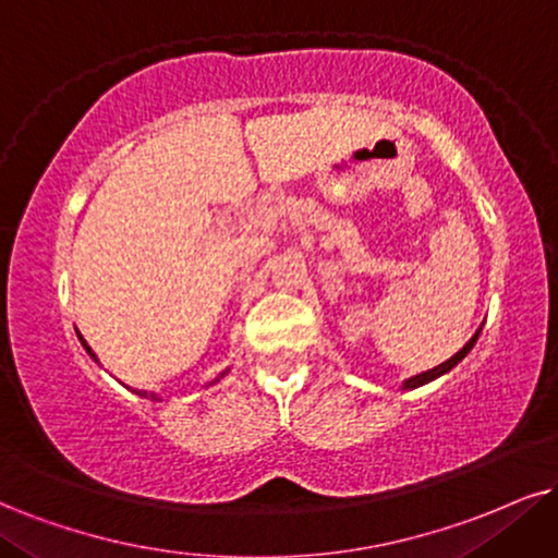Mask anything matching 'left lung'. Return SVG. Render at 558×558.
<instances>
[{
    "instance_id": "1",
    "label": "left lung",
    "mask_w": 558,
    "mask_h": 558,
    "mask_svg": "<svg viewBox=\"0 0 558 558\" xmlns=\"http://www.w3.org/2000/svg\"><path fill=\"white\" fill-rule=\"evenodd\" d=\"M478 333H481V328H478V331H476V333H473V336H471V341H469V343H465V347H463V349H460V352H458V354H452V356H450V360H447V362H442V364H437V367L426 369V373H422V375H414V377H409V380H403V385H401V388H403V390H414V388H422V385H426V383H432V380H437V377H442V375H447V373H450V369H452V367H456V364H458V362H463V360H465V356H469V352H471V349H473V343H476V341H478Z\"/></svg>"
}]
</instances>
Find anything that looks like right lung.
I'll use <instances>...</instances> for the list:
<instances>
[{"label":"right lung","instance_id":"1","mask_svg":"<svg viewBox=\"0 0 558 558\" xmlns=\"http://www.w3.org/2000/svg\"><path fill=\"white\" fill-rule=\"evenodd\" d=\"M80 336V333H77ZM80 341H82V347H85V352L89 354V356H93V362H98L100 364V360H98V354H95L93 352V349H89L87 347V341L85 339H82V336H80ZM227 375V369H225V373H219L217 377H215V380H211V383H206V388H209V385H215V383H219V380H222V377ZM132 393H136V396H140V398H149V401H160V396H157V393H147V390H134L132 388Z\"/></svg>","mask_w":558,"mask_h":558}]
</instances>
